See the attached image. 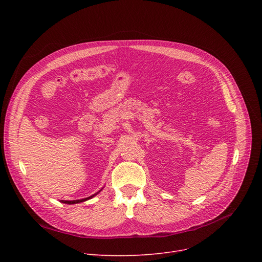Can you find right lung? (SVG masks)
Returning <instances> with one entry per match:
<instances>
[{
	"label": "right lung",
	"mask_w": 262,
	"mask_h": 262,
	"mask_svg": "<svg viewBox=\"0 0 262 262\" xmlns=\"http://www.w3.org/2000/svg\"><path fill=\"white\" fill-rule=\"evenodd\" d=\"M101 191V190H100ZM99 191V192H100ZM98 192V193H99ZM95 194H93V195H91V196H89V198H86V199H82V200H75V201H60L61 203H64V204H69V205H72V204H77V203H81V202H85V201H87V200H90V199H92L93 196H94Z\"/></svg>",
	"instance_id": "obj_1"
}]
</instances>
